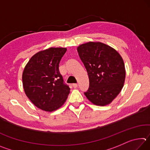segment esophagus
I'll return each instance as SVG.
<instances>
[{
	"instance_id": "34e87169",
	"label": "esophagus",
	"mask_w": 150,
	"mask_h": 150,
	"mask_svg": "<svg viewBox=\"0 0 150 150\" xmlns=\"http://www.w3.org/2000/svg\"><path fill=\"white\" fill-rule=\"evenodd\" d=\"M73 87L74 88H77L78 87V84H77V83H73Z\"/></svg>"
}]
</instances>
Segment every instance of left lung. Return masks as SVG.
Instances as JSON below:
<instances>
[{"label":"left lung","mask_w":150,"mask_h":150,"mask_svg":"<svg viewBox=\"0 0 150 150\" xmlns=\"http://www.w3.org/2000/svg\"><path fill=\"white\" fill-rule=\"evenodd\" d=\"M77 51L89 78L86 97L94 105H108L124 86L126 70L122 58L114 48L101 42L81 44Z\"/></svg>","instance_id":"left-lung-1"}]
</instances>
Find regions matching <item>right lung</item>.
Returning <instances> with one entry per match:
<instances>
[{"label": "right lung", "mask_w": 150, "mask_h": 150, "mask_svg": "<svg viewBox=\"0 0 150 150\" xmlns=\"http://www.w3.org/2000/svg\"><path fill=\"white\" fill-rule=\"evenodd\" d=\"M67 49L50 47L30 58L22 73L24 92L34 105L47 112L62 106L70 93L59 70Z\"/></svg>", "instance_id": "1"}]
</instances>
